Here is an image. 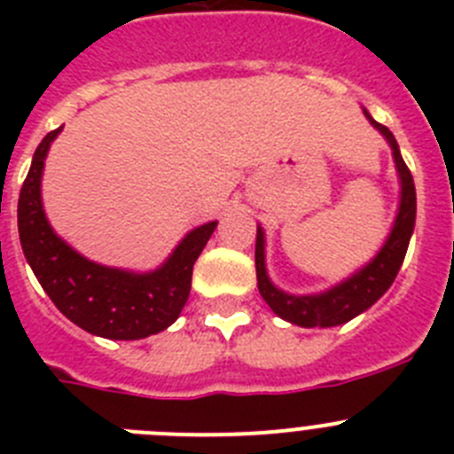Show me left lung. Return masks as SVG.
Instances as JSON below:
<instances>
[{
	"label": "left lung",
	"mask_w": 454,
	"mask_h": 454,
	"mask_svg": "<svg viewBox=\"0 0 454 454\" xmlns=\"http://www.w3.org/2000/svg\"><path fill=\"white\" fill-rule=\"evenodd\" d=\"M364 115L387 138L393 161H395V170H398L400 204L395 220H393L391 234L387 236L384 246L380 247V252L372 256L371 262L356 272H352L348 279L334 284L327 291L311 293V295H293V293H286L279 286H275L270 277H268L266 234H263L262 227H256V286H259V293H262V298L266 300L268 307L279 318L286 320V323L300 325V327H336V325H343L348 320L356 318V316L371 309L388 291V286H391L395 275H398L400 266H403L404 254H407L409 239L414 234L416 224L414 179H411L409 168L404 166L398 140L393 138V134L384 124L375 122L366 108H364Z\"/></svg>",
	"instance_id": "obj_1"
}]
</instances>
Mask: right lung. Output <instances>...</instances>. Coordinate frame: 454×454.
Masks as SVG:
<instances>
[{
    "mask_svg": "<svg viewBox=\"0 0 454 454\" xmlns=\"http://www.w3.org/2000/svg\"><path fill=\"white\" fill-rule=\"evenodd\" d=\"M61 131L59 127L43 138L20 191L18 230L27 263L56 309L90 334L138 340L168 330L182 314L191 293L192 263L218 223H204L188 231L154 270L136 272L90 262L51 230L43 208L40 182L45 159Z\"/></svg>",
    "mask_w": 454,
    "mask_h": 454,
    "instance_id": "right-lung-1",
    "label": "right lung"
}]
</instances>
